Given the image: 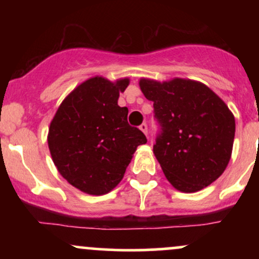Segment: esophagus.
Masks as SVG:
<instances>
[{
    "label": "esophagus",
    "mask_w": 259,
    "mask_h": 259,
    "mask_svg": "<svg viewBox=\"0 0 259 259\" xmlns=\"http://www.w3.org/2000/svg\"><path fill=\"white\" fill-rule=\"evenodd\" d=\"M140 130H141V132L144 133L145 135H147V124L146 123H142L141 125H140Z\"/></svg>",
    "instance_id": "34e87169"
}]
</instances>
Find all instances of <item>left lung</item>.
<instances>
[{
  "label": "left lung",
  "mask_w": 259,
  "mask_h": 259,
  "mask_svg": "<svg viewBox=\"0 0 259 259\" xmlns=\"http://www.w3.org/2000/svg\"><path fill=\"white\" fill-rule=\"evenodd\" d=\"M140 89L152 101L162 133L153 153L169 183L196 192L224 173L231 158L235 118L218 95L200 81L141 78Z\"/></svg>",
  "instance_id": "obj_1"
}]
</instances>
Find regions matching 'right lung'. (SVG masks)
<instances>
[{"mask_svg":"<svg viewBox=\"0 0 259 259\" xmlns=\"http://www.w3.org/2000/svg\"><path fill=\"white\" fill-rule=\"evenodd\" d=\"M127 78L94 76L76 86L58 107L49 127L50 152L59 174L89 195H105L123 179L139 145L147 142L118 106Z\"/></svg>","mask_w":259,"mask_h":259,"instance_id":"obj_1","label":"right lung"}]
</instances>
